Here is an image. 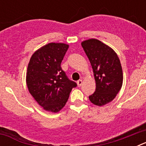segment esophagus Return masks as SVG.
I'll return each mask as SVG.
<instances>
[{
	"label": "esophagus",
	"mask_w": 146,
	"mask_h": 146,
	"mask_svg": "<svg viewBox=\"0 0 146 146\" xmlns=\"http://www.w3.org/2000/svg\"><path fill=\"white\" fill-rule=\"evenodd\" d=\"M77 86H79V87H80V86H82V80H79L77 82Z\"/></svg>",
	"instance_id": "1"
}]
</instances>
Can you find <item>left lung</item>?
Listing matches in <instances>:
<instances>
[{
    "instance_id": "obj_1",
    "label": "left lung",
    "mask_w": 146,
    "mask_h": 146,
    "mask_svg": "<svg viewBox=\"0 0 146 146\" xmlns=\"http://www.w3.org/2000/svg\"><path fill=\"white\" fill-rule=\"evenodd\" d=\"M88 58L96 81V91L89 96L95 105L102 106L116 96L123 83L121 62L114 50L99 40L91 38L81 43Z\"/></svg>"
}]
</instances>
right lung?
<instances>
[{
  "label": "right lung",
  "instance_id": "obj_1",
  "mask_svg": "<svg viewBox=\"0 0 146 146\" xmlns=\"http://www.w3.org/2000/svg\"><path fill=\"white\" fill-rule=\"evenodd\" d=\"M69 48L64 43H49L32 55L26 73L28 91L44 110L58 113L65 106L77 83L67 77L60 64Z\"/></svg>",
  "mask_w": 146,
  "mask_h": 146
}]
</instances>
